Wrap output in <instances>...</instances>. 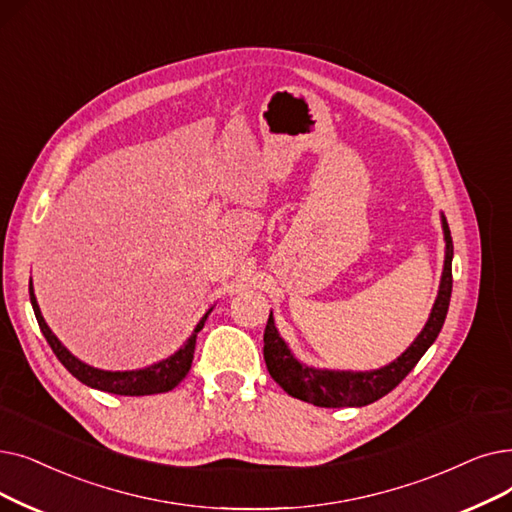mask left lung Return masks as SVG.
Here are the masks:
<instances>
[{"label":"left lung","mask_w":512,"mask_h":512,"mask_svg":"<svg viewBox=\"0 0 512 512\" xmlns=\"http://www.w3.org/2000/svg\"><path fill=\"white\" fill-rule=\"evenodd\" d=\"M443 240H446V259H443V272L439 282V293L433 303L431 316L420 330L414 343L399 355L391 364L368 370V372H351V370H320L303 366L288 345L278 335L274 316L270 314L268 326L263 332V358L272 379L288 393L301 402L314 404L320 408H349V406H368L376 399H381L402 383L408 372L418 364L425 351L437 339L439 330L446 322L450 297H452V257L454 244L446 217L441 215Z\"/></svg>","instance_id":"8db88e82"}]
</instances>
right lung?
<instances>
[{"mask_svg":"<svg viewBox=\"0 0 512 512\" xmlns=\"http://www.w3.org/2000/svg\"><path fill=\"white\" fill-rule=\"evenodd\" d=\"M29 295H31V305L35 311L37 324L46 337L48 345L52 347V351L56 353V358L62 362V366L69 370L77 381H81L83 385L98 389V391H106V393H115V395H154V393H165L171 391L173 387L180 385L184 381V376L188 374L190 366H192V358H194V347H196V335L203 330L207 316L211 314V309L201 318V322L196 324L194 332L190 335V339L177 349L173 355H169L167 360H161L157 364H152L148 368H140V370H100L94 366H87L85 362L77 360L75 355L66 349L54 332L50 330V326L46 324L41 316V309L37 305L35 293H33V282L29 284Z\"/></svg>","mask_w":512,"mask_h":512,"instance_id":"add662e5","label":"right lung"}]
</instances>
